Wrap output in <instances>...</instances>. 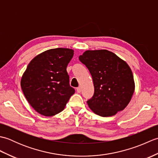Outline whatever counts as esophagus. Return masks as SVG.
Here are the masks:
<instances>
[{
    "label": "esophagus",
    "instance_id": "1",
    "mask_svg": "<svg viewBox=\"0 0 158 158\" xmlns=\"http://www.w3.org/2000/svg\"><path fill=\"white\" fill-rule=\"evenodd\" d=\"M77 92L78 93H80L81 92V87H78V88H77Z\"/></svg>",
    "mask_w": 158,
    "mask_h": 158
}]
</instances>
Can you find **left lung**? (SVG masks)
<instances>
[{
  "mask_svg": "<svg viewBox=\"0 0 158 158\" xmlns=\"http://www.w3.org/2000/svg\"><path fill=\"white\" fill-rule=\"evenodd\" d=\"M79 59L92 77L94 93L87 101L90 109L100 116L110 117L125 109L135 89L128 64L106 49L88 50Z\"/></svg>",
  "mask_w": 158,
  "mask_h": 158,
  "instance_id": "obj_1",
  "label": "left lung"
}]
</instances>
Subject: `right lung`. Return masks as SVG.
<instances>
[{"mask_svg":"<svg viewBox=\"0 0 158 158\" xmlns=\"http://www.w3.org/2000/svg\"><path fill=\"white\" fill-rule=\"evenodd\" d=\"M74 51L51 49L33 58L23 73L21 88L26 100L36 112L47 117L61 112L74 93L66 71Z\"/></svg>","mask_w":158,"mask_h":158,"instance_id":"obj_1","label":"right lung"}]
</instances>
